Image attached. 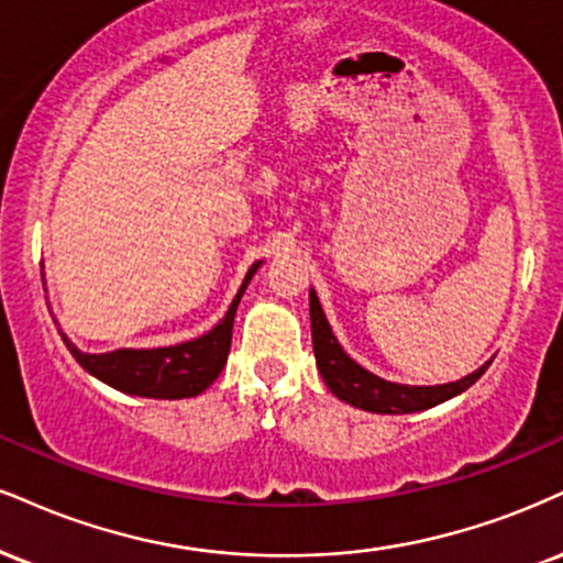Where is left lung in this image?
Wrapping results in <instances>:
<instances>
[{
  "label": "left lung",
  "instance_id": "1",
  "mask_svg": "<svg viewBox=\"0 0 563 563\" xmlns=\"http://www.w3.org/2000/svg\"><path fill=\"white\" fill-rule=\"evenodd\" d=\"M309 317L317 369H320L324 385L341 401L356 406V409L375 411V415H411V411L432 409V406L449 401V398L464 393L470 385H475L485 375V369L490 367V362H487L477 372L462 377V380L445 385H398L372 375L369 369L356 364L341 349L333 330H330V322L324 317L314 288L309 290Z\"/></svg>",
  "mask_w": 563,
  "mask_h": 563
}]
</instances>
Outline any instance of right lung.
I'll use <instances>...</instances> for the list:
<instances>
[{
    "instance_id": "right-lung-1",
    "label": "right lung",
    "mask_w": 563,
    "mask_h": 563,
    "mask_svg": "<svg viewBox=\"0 0 563 563\" xmlns=\"http://www.w3.org/2000/svg\"><path fill=\"white\" fill-rule=\"evenodd\" d=\"M260 264L262 262L252 264V269L243 277L239 294L228 307L225 317L207 335L194 338V341L162 349H118L107 351V354H86L63 330H59V335H63L67 351L76 356L80 367L97 380L112 385L114 390L141 398H167V401L194 398L205 393L225 367L230 338H233L235 309H239L243 290L260 269Z\"/></svg>"
}]
</instances>
